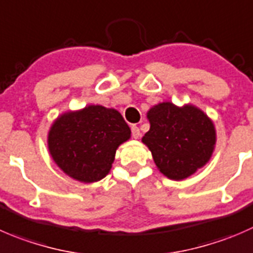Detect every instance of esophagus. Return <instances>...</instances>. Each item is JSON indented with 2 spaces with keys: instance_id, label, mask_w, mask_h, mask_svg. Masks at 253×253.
<instances>
[{
  "instance_id": "34e87169",
  "label": "esophagus",
  "mask_w": 253,
  "mask_h": 253,
  "mask_svg": "<svg viewBox=\"0 0 253 253\" xmlns=\"http://www.w3.org/2000/svg\"><path fill=\"white\" fill-rule=\"evenodd\" d=\"M131 131H132V137H133V138L136 139L139 138V136H141V131H139V128L136 126V125H132Z\"/></svg>"
}]
</instances>
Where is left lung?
<instances>
[{"mask_svg":"<svg viewBox=\"0 0 253 253\" xmlns=\"http://www.w3.org/2000/svg\"><path fill=\"white\" fill-rule=\"evenodd\" d=\"M147 119L151 127L142 142L167 178L183 180L210 161L216 131L211 119L199 107L161 102L149 109Z\"/></svg>","mask_w":253,"mask_h":253,"instance_id":"left-lung-1","label":"left lung"}]
</instances>
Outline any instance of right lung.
Listing matches in <instances>:
<instances>
[{
  "instance_id": "obj_1",
  "label": "right lung",
  "mask_w": 253,
  "mask_h": 253,
  "mask_svg": "<svg viewBox=\"0 0 253 253\" xmlns=\"http://www.w3.org/2000/svg\"><path fill=\"white\" fill-rule=\"evenodd\" d=\"M131 129L117 110L89 105L61 114L48 132V149L56 166L82 183L101 180L111 170L116 149Z\"/></svg>"
}]
</instances>
